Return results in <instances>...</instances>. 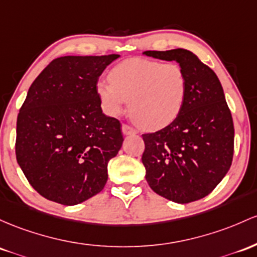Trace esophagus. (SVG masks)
Instances as JSON below:
<instances>
[{
	"label": "esophagus",
	"instance_id": "1",
	"mask_svg": "<svg viewBox=\"0 0 257 257\" xmlns=\"http://www.w3.org/2000/svg\"><path fill=\"white\" fill-rule=\"evenodd\" d=\"M122 132L123 134L125 135H129V134H137V131L133 128V126L128 125V124H122Z\"/></svg>",
	"mask_w": 257,
	"mask_h": 257
}]
</instances>
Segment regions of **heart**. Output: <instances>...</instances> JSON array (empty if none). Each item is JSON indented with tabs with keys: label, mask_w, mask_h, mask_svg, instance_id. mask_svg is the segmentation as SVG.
Segmentation results:
<instances>
[{
	"label": "heart",
	"mask_w": 257,
	"mask_h": 257,
	"mask_svg": "<svg viewBox=\"0 0 257 257\" xmlns=\"http://www.w3.org/2000/svg\"><path fill=\"white\" fill-rule=\"evenodd\" d=\"M97 96L107 113L118 114L129 100L132 119L146 131H157L178 118L187 95V74L178 63L124 61L98 81Z\"/></svg>",
	"instance_id": "obj_1"
}]
</instances>
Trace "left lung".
Listing matches in <instances>:
<instances>
[{
    "label": "left lung",
    "instance_id": "8db88e82",
    "mask_svg": "<svg viewBox=\"0 0 257 257\" xmlns=\"http://www.w3.org/2000/svg\"><path fill=\"white\" fill-rule=\"evenodd\" d=\"M177 61L187 74V95L178 118L155 133L143 134L142 161L149 185L159 195L188 204L202 199L229 171L234 125L221 83L191 51H145Z\"/></svg>",
    "mask_w": 257,
    "mask_h": 257
}]
</instances>
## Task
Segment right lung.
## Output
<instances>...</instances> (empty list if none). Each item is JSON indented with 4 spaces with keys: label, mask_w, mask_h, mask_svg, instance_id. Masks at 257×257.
<instances>
[{
    "label": "right lung",
    "mask_w": 257,
    "mask_h": 257,
    "mask_svg": "<svg viewBox=\"0 0 257 257\" xmlns=\"http://www.w3.org/2000/svg\"><path fill=\"white\" fill-rule=\"evenodd\" d=\"M119 55L64 56L29 87L17 118L16 156L30 185L51 201L80 204L107 182L123 143L120 122L101 109L96 85Z\"/></svg>",
    "instance_id": "right-lung-1"
}]
</instances>
